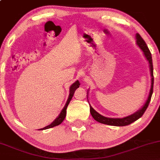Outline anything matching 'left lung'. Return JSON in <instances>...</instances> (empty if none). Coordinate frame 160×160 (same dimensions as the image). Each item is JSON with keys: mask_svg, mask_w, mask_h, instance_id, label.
<instances>
[{"mask_svg": "<svg viewBox=\"0 0 160 160\" xmlns=\"http://www.w3.org/2000/svg\"><path fill=\"white\" fill-rule=\"evenodd\" d=\"M137 43L138 46L141 48V50L143 51L144 55H145L146 58L147 59V60L149 63V67H150V72H151V77H152V84H151V89L150 91H149V97L146 102V103L144 104L143 107L140 109L139 110H138L137 112H136L135 113L132 114V115L129 116V117H124L122 119H118V118H107V117H103V116L100 115V113L97 112L90 105V113H91L92 117H93V119L95 120H97V122H101V123L107 124V125H110V126H117V127H123V126H127L129 125L130 123L133 122L134 121L137 120L138 119L140 118L143 113L145 112V111L147 110L148 106H149V102H150L151 97H152V92H153V83H154V77H153V67H152V54H151L150 51H149V48H148L147 43L144 41V40L142 39V37L137 33Z\"/></svg>", "mask_w": 160, "mask_h": 160, "instance_id": "obj_1", "label": "left lung"}]
</instances>
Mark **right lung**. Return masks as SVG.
<instances>
[{
	"label": "right lung",
	"instance_id": "obj_1",
	"mask_svg": "<svg viewBox=\"0 0 160 160\" xmlns=\"http://www.w3.org/2000/svg\"><path fill=\"white\" fill-rule=\"evenodd\" d=\"M79 86H80V82H79L78 80H77V81H76L74 83H73V84L70 86V95H69V97H68V99H67V101L66 102V104H65L64 107H63V109L62 110L61 112L60 113V115H59L58 117V118H56V120L53 121V122H52L51 124H50L49 126H47V127H43V129H40L41 130H43V129H47L51 128V127H56V126L60 125V124L62 122H63V120L65 119V117H66L67 106H68V104L70 103V100H71L72 97H73V93H74L75 90H77V88H78Z\"/></svg>",
	"mask_w": 160,
	"mask_h": 160
}]
</instances>
